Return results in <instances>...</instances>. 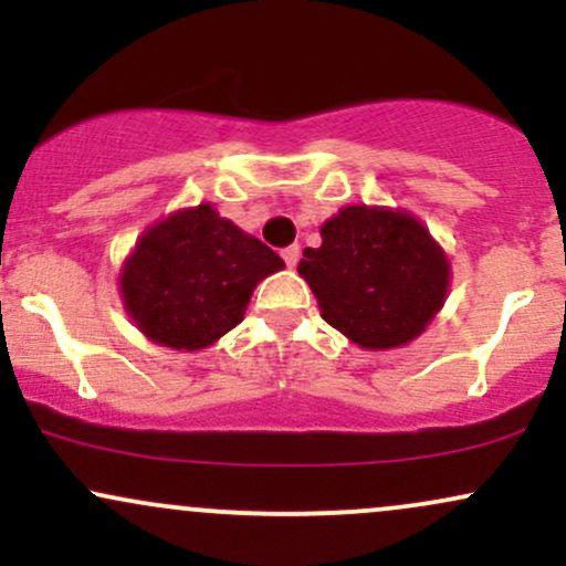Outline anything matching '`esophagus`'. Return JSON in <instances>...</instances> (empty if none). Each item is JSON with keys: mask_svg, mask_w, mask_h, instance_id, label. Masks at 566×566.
I'll use <instances>...</instances> for the list:
<instances>
[{"mask_svg": "<svg viewBox=\"0 0 566 566\" xmlns=\"http://www.w3.org/2000/svg\"><path fill=\"white\" fill-rule=\"evenodd\" d=\"M282 258H284V263H287L290 269H292V265H297V261H301V247H297V244L284 247V250H282Z\"/></svg>", "mask_w": 566, "mask_h": 566, "instance_id": "1", "label": "esophagus"}]
</instances>
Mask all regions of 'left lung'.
<instances>
[{
    "label": "left lung",
    "instance_id": "8db88e82",
    "mask_svg": "<svg viewBox=\"0 0 566 566\" xmlns=\"http://www.w3.org/2000/svg\"><path fill=\"white\" fill-rule=\"evenodd\" d=\"M324 322L361 348L418 337L447 295L450 263L412 216L356 205L322 226V247L297 265Z\"/></svg>",
    "mask_w": 566,
    "mask_h": 566
}]
</instances>
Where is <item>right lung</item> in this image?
<instances>
[{
	"label": "right lung",
	"instance_id": "right-lung-1",
	"mask_svg": "<svg viewBox=\"0 0 566 566\" xmlns=\"http://www.w3.org/2000/svg\"><path fill=\"white\" fill-rule=\"evenodd\" d=\"M282 265L261 239L199 205L143 233L119 284L143 335L197 350L237 327L255 284Z\"/></svg>",
	"mask_w": 566,
	"mask_h": 566
}]
</instances>
